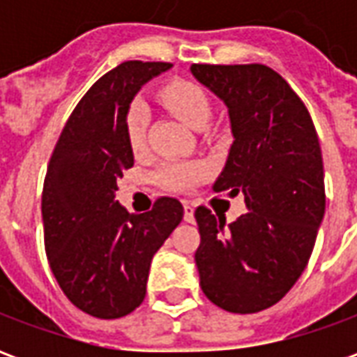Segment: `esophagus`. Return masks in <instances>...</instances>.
<instances>
[{
	"instance_id": "34e87169",
	"label": "esophagus",
	"mask_w": 357,
	"mask_h": 357,
	"mask_svg": "<svg viewBox=\"0 0 357 357\" xmlns=\"http://www.w3.org/2000/svg\"><path fill=\"white\" fill-rule=\"evenodd\" d=\"M183 218H185V222L195 220V206L191 201H183Z\"/></svg>"
}]
</instances>
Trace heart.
<instances>
[{
	"instance_id": "b5f03b06",
	"label": "heart",
	"mask_w": 357,
	"mask_h": 357,
	"mask_svg": "<svg viewBox=\"0 0 357 357\" xmlns=\"http://www.w3.org/2000/svg\"><path fill=\"white\" fill-rule=\"evenodd\" d=\"M160 101L172 114L193 130H201L208 124L212 107L204 89L193 82L176 80L164 86L160 91ZM145 132H147V112L141 105H133L128 118H126V137L132 151H141L145 145ZM204 164L201 162H181L172 160L162 164L156 170V181L172 191H185L193 187L204 176Z\"/></svg>"
}]
</instances>
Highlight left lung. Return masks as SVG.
I'll use <instances>...</instances> for the list:
<instances>
[{
  "instance_id": "1",
  "label": "left lung",
  "mask_w": 357,
  "mask_h": 357,
  "mask_svg": "<svg viewBox=\"0 0 357 357\" xmlns=\"http://www.w3.org/2000/svg\"><path fill=\"white\" fill-rule=\"evenodd\" d=\"M229 112L233 143L214 191L245 195L233 224L195 210V262L210 302L233 314L273 306L298 281L325 214L319 139L291 86L266 65H193Z\"/></svg>"
}]
</instances>
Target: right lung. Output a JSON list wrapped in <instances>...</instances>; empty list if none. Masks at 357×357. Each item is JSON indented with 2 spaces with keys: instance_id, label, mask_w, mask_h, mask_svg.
<instances>
[{
  "instance_id": "1",
  "label": "right lung",
  "mask_w": 357,
  "mask_h": 357,
  "mask_svg": "<svg viewBox=\"0 0 357 357\" xmlns=\"http://www.w3.org/2000/svg\"><path fill=\"white\" fill-rule=\"evenodd\" d=\"M170 63L126 61L101 76L61 132L43 181L42 218L51 271L66 298L99 319L132 314L147 292L151 260L183 218L178 199L130 214L114 201L133 166L130 102Z\"/></svg>"
}]
</instances>
